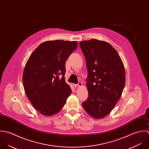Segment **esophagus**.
Returning a JSON list of instances; mask_svg holds the SVG:
<instances>
[{"label": "esophagus", "mask_w": 149, "mask_h": 149, "mask_svg": "<svg viewBox=\"0 0 149 149\" xmlns=\"http://www.w3.org/2000/svg\"><path fill=\"white\" fill-rule=\"evenodd\" d=\"M82 82H79L78 83V84H75V87H81V86H82Z\"/></svg>", "instance_id": "1"}]
</instances>
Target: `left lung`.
<instances>
[{
    "instance_id": "left-lung-1",
    "label": "left lung",
    "mask_w": 149,
    "mask_h": 149,
    "mask_svg": "<svg viewBox=\"0 0 149 149\" xmlns=\"http://www.w3.org/2000/svg\"><path fill=\"white\" fill-rule=\"evenodd\" d=\"M88 75V98L82 102L85 111L95 119L107 116L119 101L125 75L123 63L116 50L108 42L96 39L81 41Z\"/></svg>"
}]
</instances>
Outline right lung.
<instances>
[{
	"instance_id": "1",
	"label": "right lung",
	"mask_w": 149,
	"mask_h": 149,
	"mask_svg": "<svg viewBox=\"0 0 149 149\" xmlns=\"http://www.w3.org/2000/svg\"><path fill=\"white\" fill-rule=\"evenodd\" d=\"M77 45L75 41L44 42L25 65L22 78L25 93L34 108L44 116L58 113L71 93L65 82V64Z\"/></svg>"
}]
</instances>
